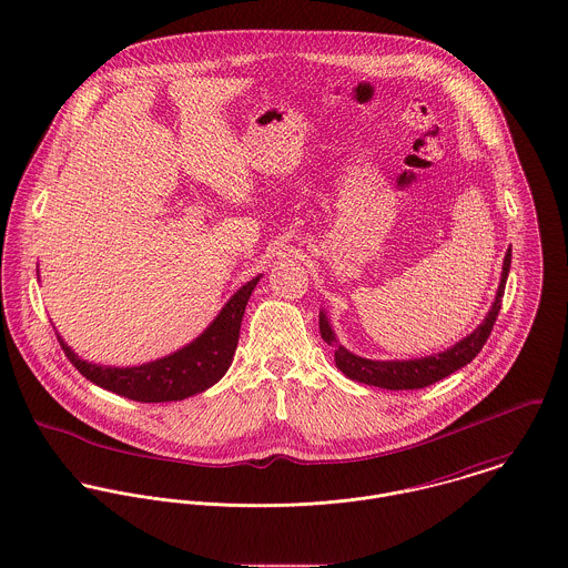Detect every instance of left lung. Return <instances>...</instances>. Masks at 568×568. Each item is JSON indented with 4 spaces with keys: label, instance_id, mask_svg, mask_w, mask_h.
Instances as JSON below:
<instances>
[{
    "label": "left lung",
    "instance_id": "1",
    "mask_svg": "<svg viewBox=\"0 0 568 568\" xmlns=\"http://www.w3.org/2000/svg\"><path fill=\"white\" fill-rule=\"evenodd\" d=\"M509 264H511V248H507L505 257H503V271H500V282H498V291L496 297L487 311L486 320L477 325L468 336H464L462 341H457L453 347L430 354V356H422V358H408V361H372V358H363L354 352H349L347 347H343L329 325V320L325 315V311L320 313V329L327 345H334V363L336 367L356 383L363 385H372V387H381V389H392V392H400V389H422L428 387L450 374H455L457 369H462L464 365H468L486 345L487 336L491 332V325L498 317L500 311V302H503V293H505V282L509 275Z\"/></svg>",
    "mask_w": 568,
    "mask_h": 568
}]
</instances>
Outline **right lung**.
I'll use <instances>...</instances> for the list:
<instances>
[{"mask_svg": "<svg viewBox=\"0 0 568 568\" xmlns=\"http://www.w3.org/2000/svg\"><path fill=\"white\" fill-rule=\"evenodd\" d=\"M262 275L241 286L221 308L214 322L194 341L158 361L135 367H111L82 361L63 341L59 343L72 365L93 385L135 403H176L216 385L230 369L243 324L246 302Z\"/></svg>", "mask_w": 568, "mask_h": 568, "instance_id": "add662e5", "label": "right lung"}]
</instances>
